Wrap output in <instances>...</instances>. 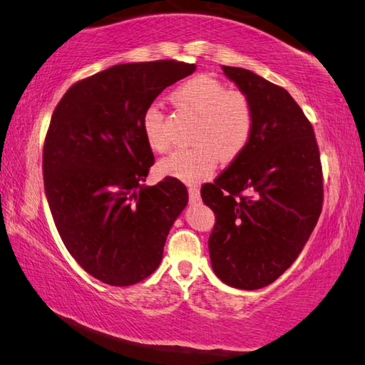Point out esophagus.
Instances as JSON below:
<instances>
[{
    "label": "esophagus",
    "mask_w": 365,
    "mask_h": 365,
    "mask_svg": "<svg viewBox=\"0 0 365 365\" xmlns=\"http://www.w3.org/2000/svg\"><path fill=\"white\" fill-rule=\"evenodd\" d=\"M189 199L192 203L200 200V190L197 189L195 186H189Z\"/></svg>",
    "instance_id": "obj_1"
}]
</instances>
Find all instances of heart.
Segmentation results:
<instances>
[{
    "mask_svg": "<svg viewBox=\"0 0 365 365\" xmlns=\"http://www.w3.org/2000/svg\"><path fill=\"white\" fill-rule=\"evenodd\" d=\"M173 101L195 113L197 123L190 138L194 145L160 160L158 171L163 176L184 182L203 181L213 175L220 160L231 163L250 145L257 115L245 93L227 89L212 75H195L175 89ZM143 131L152 150H168L165 115L158 104H150L144 110Z\"/></svg>",
    "mask_w": 365,
    "mask_h": 365,
    "instance_id": "1",
    "label": "heart"
}]
</instances>
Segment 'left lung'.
I'll return each mask as SVG.
<instances>
[{
  "instance_id": "left-lung-1",
  "label": "left lung",
  "mask_w": 365,
  "mask_h": 365,
  "mask_svg": "<svg viewBox=\"0 0 365 365\" xmlns=\"http://www.w3.org/2000/svg\"><path fill=\"white\" fill-rule=\"evenodd\" d=\"M221 68L252 99L257 121L247 150L202 186L216 220L210 259L225 284L257 290L289 269L316 227L321 153L312 125L284 88L250 70Z\"/></svg>"
}]
</instances>
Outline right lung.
Returning <instances> with one entry per match:
<instances>
[{"mask_svg":"<svg viewBox=\"0 0 365 365\" xmlns=\"http://www.w3.org/2000/svg\"><path fill=\"white\" fill-rule=\"evenodd\" d=\"M195 63H120L76 81L56 106L44 139L43 178L63 245L101 282L128 287L163 258L173 222L187 205L176 178L144 186L153 153L143 115Z\"/></svg>","mask_w":365,"mask_h":365,"instance_id":"obj_1","label":"right lung"}]
</instances>
